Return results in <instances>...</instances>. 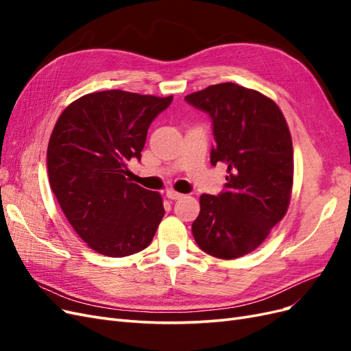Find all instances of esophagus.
Returning a JSON list of instances; mask_svg holds the SVG:
<instances>
[{
    "instance_id": "obj_1",
    "label": "esophagus",
    "mask_w": 351,
    "mask_h": 351,
    "mask_svg": "<svg viewBox=\"0 0 351 351\" xmlns=\"http://www.w3.org/2000/svg\"><path fill=\"white\" fill-rule=\"evenodd\" d=\"M165 196H167L168 199H171V200H177V199L182 197L183 195H182V193H178V192H176V190H167Z\"/></svg>"
}]
</instances>
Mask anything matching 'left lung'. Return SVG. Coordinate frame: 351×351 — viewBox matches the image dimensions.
Listing matches in <instances>:
<instances>
[{"instance_id": "left-lung-1", "label": "left lung", "mask_w": 351, "mask_h": 351, "mask_svg": "<svg viewBox=\"0 0 351 351\" xmlns=\"http://www.w3.org/2000/svg\"><path fill=\"white\" fill-rule=\"evenodd\" d=\"M184 99L210 117V164L227 165L226 189L199 199L193 237L210 256H244L289 209L294 167L289 125L272 99L236 83L212 84Z\"/></svg>"}]
</instances>
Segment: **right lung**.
I'll list each match as a JSON object with an SVG mask.
<instances>
[{"instance_id":"right-lung-1","label":"right lung","mask_w":351,"mask_h":351,"mask_svg":"<svg viewBox=\"0 0 351 351\" xmlns=\"http://www.w3.org/2000/svg\"><path fill=\"white\" fill-rule=\"evenodd\" d=\"M173 97L125 90L88 93L61 112L49 137L52 192L88 246L123 258L149 246L165 210L162 197L127 178L141 161L147 129Z\"/></svg>"}]
</instances>
